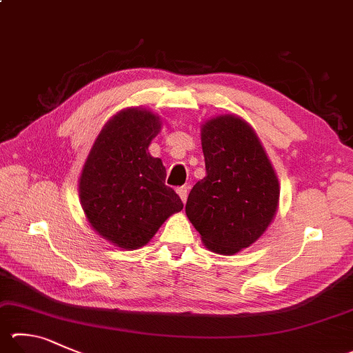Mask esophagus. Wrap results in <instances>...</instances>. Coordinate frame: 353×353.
Wrapping results in <instances>:
<instances>
[{
  "label": "esophagus",
  "mask_w": 353,
  "mask_h": 353,
  "mask_svg": "<svg viewBox=\"0 0 353 353\" xmlns=\"http://www.w3.org/2000/svg\"><path fill=\"white\" fill-rule=\"evenodd\" d=\"M177 194L181 196V199H182V202H183V203L187 202V197H188V187H181V188H177Z\"/></svg>",
  "instance_id": "34e87169"
}]
</instances>
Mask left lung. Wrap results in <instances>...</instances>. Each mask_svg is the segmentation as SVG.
<instances>
[{"label":"left lung","instance_id":"left-lung-1","mask_svg":"<svg viewBox=\"0 0 353 353\" xmlns=\"http://www.w3.org/2000/svg\"><path fill=\"white\" fill-rule=\"evenodd\" d=\"M201 140L207 176L190 191L185 213L205 247L234 254L258 241L276 214V172L253 128L238 115L205 121Z\"/></svg>","mask_w":353,"mask_h":353}]
</instances>
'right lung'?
I'll return each mask as SVG.
<instances>
[{
  "label": "right lung",
  "instance_id": "right-lung-1",
  "mask_svg": "<svg viewBox=\"0 0 353 353\" xmlns=\"http://www.w3.org/2000/svg\"><path fill=\"white\" fill-rule=\"evenodd\" d=\"M162 120L143 108H126L106 121L81 170L79 193L88 222L115 247L148 243L171 214L183 208L166 187L162 160L148 152Z\"/></svg>",
  "mask_w": 353,
  "mask_h": 353
}]
</instances>
